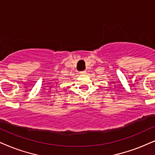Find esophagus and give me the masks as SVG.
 I'll list each match as a JSON object with an SVG mask.
<instances>
[{
  "mask_svg": "<svg viewBox=\"0 0 155 155\" xmlns=\"http://www.w3.org/2000/svg\"><path fill=\"white\" fill-rule=\"evenodd\" d=\"M80 73L82 74H85V73H86V71H85V70H83V71L80 72Z\"/></svg>",
  "mask_w": 155,
  "mask_h": 155,
  "instance_id": "esophagus-1",
  "label": "esophagus"
}]
</instances>
